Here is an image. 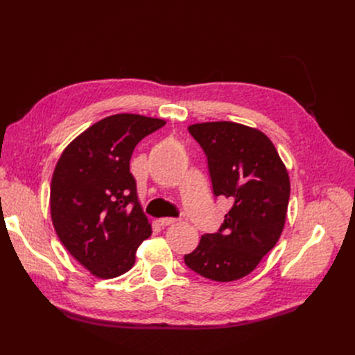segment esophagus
<instances>
[{"mask_svg": "<svg viewBox=\"0 0 355 355\" xmlns=\"http://www.w3.org/2000/svg\"><path fill=\"white\" fill-rule=\"evenodd\" d=\"M175 221H177V218H174V217H162L158 220L161 226H170V225H174Z\"/></svg>", "mask_w": 355, "mask_h": 355, "instance_id": "1", "label": "esophagus"}]
</instances>
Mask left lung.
I'll return each mask as SVG.
<instances>
[{"mask_svg":"<svg viewBox=\"0 0 355 355\" xmlns=\"http://www.w3.org/2000/svg\"><path fill=\"white\" fill-rule=\"evenodd\" d=\"M189 130L207 155L214 196L230 198L233 207L220 230L201 236L184 262L211 281H237L256 269L282 234L289 174L273 142L256 128L220 121Z\"/></svg>","mask_w":355,"mask_h":355,"instance_id":"1","label":"left lung"}]
</instances>
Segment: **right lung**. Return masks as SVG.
<instances>
[{
  "mask_svg": "<svg viewBox=\"0 0 355 355\" xmlns=\"http://www.w3.org/2000/svg\"><path fill=\"white\" fill-rule=\"evenodd\" d=\"M165 125L164 119L118 114L74 138L55 164L50 214L69 253L93 276L112 279L135 263L153 233L129 171L135 146Z\"/></svg>",
  "mask_w": 355,
  "mask_h": 355,
  "instance_id": "obj_1",
  "label": "right lung"
}]
</instances>
